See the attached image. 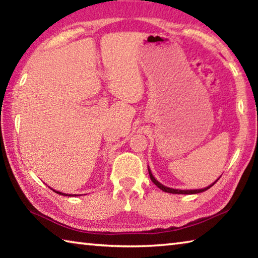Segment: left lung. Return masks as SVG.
Returning <instances> with one entry per match:
<instances>
[{
	"label": "left lung",
	"mask_w": 258,
	"mask_h": 258,
	"mask_svg": "<svg viewBox=\"0 0 258 258\" xmlns=\"http://www.w3.org/2000/svg\"><path fill=\"white\" fill-rule=\"evenodd\" d=\"M148 171H149V175H150L151 181L154 182L155 184H156L157 186H158L160 190H163V191H165V192H168V194H175V195H194V194H200V192H204V191L208 190L209 187L213 186V185L215 184V183L218 181V178H217V180H216L215 182H214L213 184H211V185L207 186V187H204V189H197V190H177V189H172V187H167V186L163 185V184H161V183H159L158 181L156 180V178L154 177V175H152L150 168H148Z\"/></svg>",
	"instance_id": "obj_1"
}]
</instances>
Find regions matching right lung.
I'll return each mask as SVG.
<instances>
[{"instance_id": "add662e5", "label": "right lung", "mask_w": 258, "mask_h": 258, "mask_svg": "<svg viewBox=\"0 0 258 258\" xmlns=\"http://www.w3.org/2000/svg\"><path fill=\"white\" fill-rule=\"evenodd\" d=\"M53 191H55V190H53ZM56 192V194H59V195H61V196H68V197H69V196H72V195H66V194H62V192H59V191H55ZM76 196V195H75Z\"/></svg>"}]
</instances>
